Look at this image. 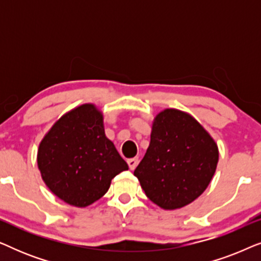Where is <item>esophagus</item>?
Returning a JSON list of instances; mask_svg holds the SVG:
<instances>
[{"mask_svg": "<svg viewBox=\"0 0 261 261\" xmlns=\"http://www.w3.org/2000/svg\"><path fill=\"white\" fill-rule=\"evenodd\" d=\"M127 164L128 166H129L130 170H134L135 167H137V165L139 164V158H130L127 160Z\"/></svg>", "mask_w": 261, "mask_h": 261, "instance_id": "obj_1", "label": "esophagus"}]
</instances>
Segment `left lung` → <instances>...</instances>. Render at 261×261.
Listing matches in <instances>:
<instances>
[{
  "instance_id": "obj_1",
  "label": "left lung",
  "mask_w": 261,
  "mask_h": 261,
  "mask_svg": "<svg viewBox=\"0 0 261 261\" xmlns=\"http://www.w3.org/2000/svg\"><path fill=\"white\" fill-rule=\"evenodd\" d=\"M217 162L219 149L208 132L189 114L165 109L155 116L151 142L134 176L153 203L179 209L203 194Z\"/></svg>"
}]
</instances>
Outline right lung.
Segmentation results:
<instances>
[{
    "instance_id": "obj_1",
    "label": "right lung",
    "mask_w": 261,
    "mask_h": 261,
    "mask_svg": "<svg viewBox=\"0 0 261 261\" xmlns=\"http://www.w3.org/2000/svg\"><path fill=\"white\" fill-rule=\"evenodd\" d=\"M38 166L49 190L80 208L101 198L113 178L128 170L94 105L77 107L53 124L39 145Z\"/></svg>"
}]
</instances>
